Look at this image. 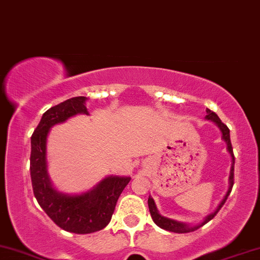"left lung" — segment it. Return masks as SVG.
<instances>
[{"label":"left lung","instance_id":"8db88e82","mask_svg":"<svg viewBox=\"0 0 260 260\" xmlns=\"http://www.w3.org/2000/svg\"><path fill=\"white\" fill-rule=\"evenodd\" d=\"M205 118L208 119V121H211L213 123L217 124V126L219 127V130L221 131V138L224 139L225 143H226L228 145V151L230 152V155L232 157V167H231V171H230V177H229V183H230V186H229V190L226 194L224 196L223 201L219 203V205H218V208L216 209V211L208 214V216L205 217V219L202 221L201 224L198 225H194V226H191L189 224H185L183 223V221H178V220H175V219H171V218H167L164 216H161L158 212V210L156 208V204H155V201L150 197L149 196V199H148V205H149V210H150V214H151L153 221H155L156 225H158L160 229H164V230L167 231H171V232H176V233H186V232H191V231H194L199 229L203 225L208 223L212 219V218L216 216L219 211L221 206L224 205V203L226 202V199L229 197V194H230L231 190H232V186H233V170H235V156H233V150H232V144H231V139H230V130H229V127L225 125V124L220 121L219 117L214 114L213 111L210 110V109H206V116Z\"/></svg>","mask_w":260,"mask_h":260}]
</instances>
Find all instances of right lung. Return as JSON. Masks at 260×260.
Masks as SVG:
<instances>
[{
  "mask_svg": "<svg viewBox=\"0 0 260 260\" xmlns=\"http://www.w3.org/2000/svg\"><path fill=\"white\" fill-rule=\"evenodd\" d=\"M86 97L67 100L44 112L31 136L30 176L35 198L50 219L63 230L85 235L104 229L111 220L116 203L130 177L109 176L82 194L58 192L48 175L47 138L50 127L75 115H89Z\"/></svg>",
  "mask_w": 260,
  "mask_h": 260,
  "instance_id": "right-lung-1",
  "label": "right lung"
}]
</instances>
